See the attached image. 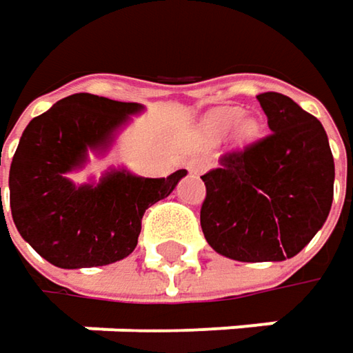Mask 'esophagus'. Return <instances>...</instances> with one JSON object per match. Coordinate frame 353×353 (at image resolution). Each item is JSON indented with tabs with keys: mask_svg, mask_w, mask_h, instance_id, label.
I'll return each instance as SVG.
<instances>
[{
	"mask_svg": "<svg viewBox=\"0 0 353 353\" xmlns=\"http://www.w3.org/2000/svg\"><path fill=\"white\" fill-rule=\"evenodd\" d=\"M204 163L200 161V159H192V161H188V170L192 172V174H202L204 172Z\"/></svg>",
	"mask_w": 353,
	"mask_h": 353,
	"instance_id": "34e87169",
	"label": "esophagus"
}]
</instances>
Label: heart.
<instances>
[{
	"label": "heart",
	"instance_id": "heart-1",
	"mask_svg": "<svg viewBox=\"0 0 353 353\" xmlns=\"http://www.w3.org/2000/svg\"><path fill=\"white\" fill-rule=\"evenodd\" d=\"M232 129V139L236 143H248L252 141L259 131L261 123L252 114H244L236 107H220L208 111L200 121V133L208 141L222 139Z\"/></svg>",
	"mask_w": 353,
	"mask_h": 353
}]
</instances>
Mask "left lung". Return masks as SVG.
Masks as SVG:
<instances>
[{"instance_id":"8db88e82","label":"left lung","mask_w":353,"mask_h":353,"mask_svg":"<svg viewBox=\"0 0 353 353\" xmlns=\"http://www.w3.org/2000/svg\"><path fill=\"white\" fill-rule=\"evenodd\" d=\"M265 139L222 155L202 179L200 224L208 244L241 263H279L301 252L334 202V155L323 125L281 92L256 97Z\"/></svg>"}]
</instances>
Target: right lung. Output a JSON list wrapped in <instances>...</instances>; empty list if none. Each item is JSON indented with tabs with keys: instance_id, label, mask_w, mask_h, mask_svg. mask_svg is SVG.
<instances>
[{
	"instance_id": "right-lung-1",
	"label": "right lung",
	"mask_w": 353,
	"mask_h": 353,
	"mask_svg": "<svg viewBox=\"0 0 353 353\" xmlns=\"http://www.w3.org/2000/svg\"><path fill=\"white\" fill-rule=\"evenodd\" d=\"M139 103L79 92L32 119L10 168V208L17 232L42 259L60 269H88L129 256L145 210L168 198L185 170L141 177L109 170L99 181L77 185L68 174L88 153L105 155Z\"/></svg>"
}]
</instances>
